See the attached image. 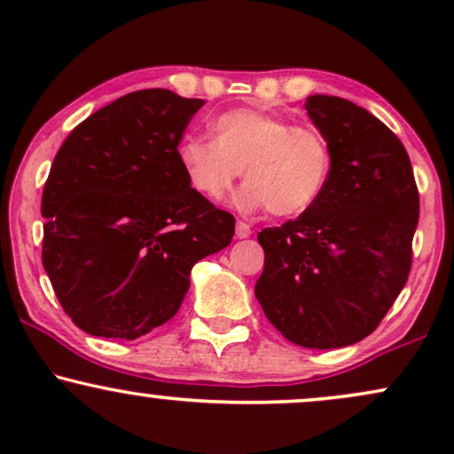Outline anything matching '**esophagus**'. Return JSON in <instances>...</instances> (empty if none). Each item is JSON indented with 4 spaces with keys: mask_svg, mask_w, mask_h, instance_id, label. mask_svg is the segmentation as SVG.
<instances>
[{
    "mask_svg": "<svg viewBox=\"0 0 454 454\" xmlns=\"http://www.w3.org/2000/svg\"><path fill=\"white\" fill-rule=\"evenodd\" d=\"M234 234H237V239H247L249 234H252V228H249V223L237 222V228H234Z\"/></svg>",
    "mask_w": 454,
    "mask_h": 454,
    "instance_id": "1",
    "label": "esophagus"
}]
</instances>
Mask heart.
Returning a JSON list of instances; mask_svg holds the SVG:
<instances>
[{
  "instance_id": "heart-1",
  "label": "heart",
  "mask_w": 454,
  "mask_h": 454,
  "mask_svg": "<svg viewBox=\"0 0 454 454\" xmlns=\"http://www.w3.org/2000/svg\"><path fill=\"white\" fill-rule=\"evenodd\" d=\"M211 138L190 137L179 145L187 184L209 202H222L241 176L245 211L303 215L320 200L333 170L328 140L314 126H293L278 113L232 108L217 114Z\"/></svg>"
}]
</instances>
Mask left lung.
I'll list each match as a JSON object with an SVG mask.
<instances>
[{"label": "left lung", "mask_w": 454, "mask_h": 454, "mask_svg": "<svg viewBox=\"0 0 454 454\" xmlns=\"http://www.w3.org/2000/svg\"><path fill=\"white\" fill-rule=\"evenodd\" d=\"M333 170L320 200L264 228L256 299L288 341L316 350L352 346L376 331L411 264L419 190L401 140L350 100L309 96Z\"/></svg>", "instance_id": "1"}]
</instances>
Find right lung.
Instances as JSON below:
<instances>
[{"label": "right lung", "instance_id": "right-lung-1", "mask_svg": "<svg viewBox=\"0 0 454 454\" xmlns=\"http://www.w3.org/2000/svg\"><path fill=\"white\" fill-rule=\"evenodd\" d=\"M205 100L128 93L78 123L43 192V264L81 331L137 340L168 322L192 267L228 247L234 217L187 184L179 143Z\"/></svg>", "mask_w": 454, "mask_h": 454}]
</instances>
